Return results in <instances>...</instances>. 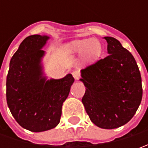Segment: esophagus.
I'll return each instance as SVG.
<instances>
[{
    "label": "esophagus",
    "mask_w": 148,
    "mask_h": 148,
    "mask_svg": "<svg viewBox=\"0 0 148 148\" xmlns=\"http://www.w3.org/2000/svg\"><path fill=\"white\" fill-rule=\"evenodd\" d=\"M72 76L73 77L76 79V80H78L80 77H81V74H80V71H78V70H75V71H72Z\"/></svg>",
    "instance_id": "1"
}]
</instances>
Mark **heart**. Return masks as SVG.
<instances>
[{
    "label": "heart",
    "instance_id": "heart-1",
    "mask_svg": "<svg viewBox=\"0 0 148 148\" xmlns=\"http://www.w3.org/2000/svg\"><path fill=\"white\" fill-rule=\"evenodd\" d=\"M66 50L71 53L83 52L84 60L90 62L98 58L101 53V45L95 39H77L66 45Z\"/></svg>",
    "mask_w": 148,
    "mask_h": 148
}]
</instances>
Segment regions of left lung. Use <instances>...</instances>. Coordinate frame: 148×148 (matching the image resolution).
Wrapping results in <instances>:
<instances>
[{"label":"left lung","instance_id":"8db88e82","mask_svg":"<svg viewBox=\"0 0 148 148\" xmlns=\"http://www.w3.org/2000/svg\"><path fill=\"white\" fill-rule=\"evenodd\" d=\"M108 54L82 70L83 105L99 128L113 129L134 117L143 97L142 78L134 56L116 38L105 37Z\"/></svg>","mask_w":148,"mask_h":148}]
</instances>
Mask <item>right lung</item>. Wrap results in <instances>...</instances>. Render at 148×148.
Masks as SVG:
<instances>
[{
	"label": "right lung",
	"mask_w": 148,
	"mask_h": 148,
	"mask_svg": "<svg viewBox=\"0 0 148 148\" xmlns=\"http://www.w3.org/2000/svg\"><path fill=\"white\" fill-rule=\"evenodd\" d=\"M49 37L34 34L25 38L10 62L6 77V101L11 114L22 128L43 132L60 122L62 106L74 78L48 80L43 76L42 50Z\"/></svg>",
	"instance_id": "1"
}]
</instances>
